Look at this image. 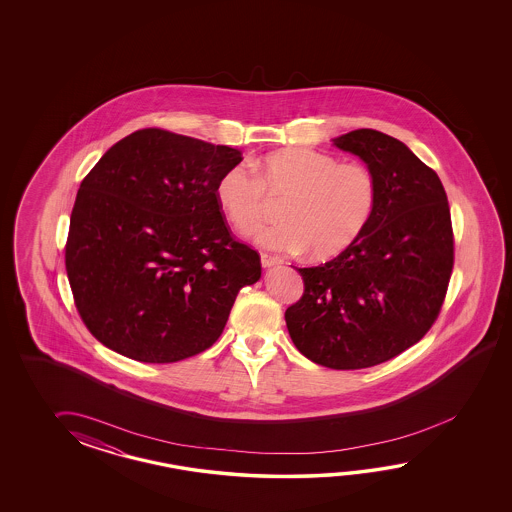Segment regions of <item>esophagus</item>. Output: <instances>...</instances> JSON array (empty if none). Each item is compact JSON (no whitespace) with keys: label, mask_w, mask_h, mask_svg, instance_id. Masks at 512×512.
Returning a JSON list of instances; mask_svg holds the SVG:
<instances>
[{"label":"esophagus","mask_w":512,"mask_h":512,"mask_svg":"<svg viewBox=\"0 0 512 512\" xmlns=\"http://www.w3.org/2000/svg\"><path fill=\"white\" fill-rule=\"evenodd\" d=\"M282 258H278V256H271V254H261V265L265 267V269H269V267H276V265H282Z\"/></svg>","instance_id":"obj_1"}]
</instances>
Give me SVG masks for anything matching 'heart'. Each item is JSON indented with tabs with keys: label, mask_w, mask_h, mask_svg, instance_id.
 <instances>
[{
	"label": "heart",
	"mask_w": 512,
	"mask_h": 512,
	"mask_svg": "<svg viewBox=\"0 0 512 512\" xmlns=\"http://www.w3.org/2000/svg\"><path fill=\"white\" fill-rule=\"evenodd\" d=\"M236 164L219 179V207L240 232L258 229L269 199H283L282 221L258 230L254 240L271 251L304 252L331 260L368 229L379 203V185L368 166L338 163L311 148H282L254 163Z\"/></svg>",
	"instance_id": "1"
}]
</instances>
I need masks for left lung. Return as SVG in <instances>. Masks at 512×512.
Wrapping results in <instances>:
<instances>
[{
	"mask_svg": "<svg viewBox=\"0 0 512 512\" xmlns=\"http://www.w3.org/2000/svg\"><path fill=\"white\" fill-rule=\"evenodd\" d=\"M333 144L370 168L379 203L348 251L298 269L304 294L285 311V322L307 359L360 370L425 337L445 300L454 236L441 179L404 142L362 128Z\"/></svg>",
	"mask_w": 512,
	"mask_h": 512,
	"instance_id": "obj_1",
	"label": "left lung"
}]
</instances>
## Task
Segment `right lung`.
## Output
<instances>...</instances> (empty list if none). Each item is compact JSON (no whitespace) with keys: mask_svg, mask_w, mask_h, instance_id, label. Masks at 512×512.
Returning a JSON list of instances; mask_svg holds the SVG:
<instances>
[{"mask_svg":"<svg viewBox=\"0 0 512 512\" xmlns=\"http://www.w3.org/2000/svg\"><path fill=\"white\" fill-rule=\"evenodd\" d=\"M241 152L159 128L113 144L71 212L67 278L91 335L166 364L210 348L260 254L230 236L216 188Z\"/></svg>","mask_w":512,"mask_h":512,"instance_id":"obj_1","label":"right lung"}]
</instances>
